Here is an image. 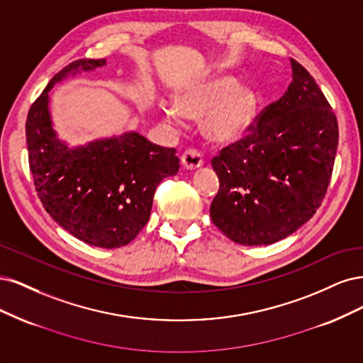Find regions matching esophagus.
I'll list each match as a JSON object with an SVG mask.
<instances>
[{"mask_svg":"<svg viewBox=\"0 0 363 363\" xmlns=\"http://www.w3.org/2000/svg\"><path fill=\"white\" fill-rule=\"evenodd\" d=\"M182 166L186 170H196L199 167L203 166V158L201 152H197L196 149H189L184 152L182 155Z\"/></svg>","mask_w":363,"mask_h":363,"instance_id":"obj_1","label":"esophagus"}]
</instances>
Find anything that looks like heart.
I'll return each mask as SVG.
<instances>
[{"label": "heart", "mask_w": 363, "mask_h": 363, "mask_svg": "<svg viewBox=\"0 0 363 363\" xmlns=\"http://www.w3.org/2000/svg\"><path fill=\"white\" fill-rule=\"evenodd\" d=\"M164 119L181 126L185 118H202L206 138L218 145L238 143L249 134L255 122L258 96L233 77H216L178 93L177 104L162 102Z\"/></svg>", "instance_id": "b5f03b06"}]
</instances>
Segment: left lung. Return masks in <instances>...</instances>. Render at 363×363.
<instances>
[{
	"mask_svg": "<svg viewBox=\"0 0 363 363\" xmlns=\"http://www.w3.org/2000/svg\"><path fill=\"white\" fill-rule=\"evenodd\" d=\"M291 69L288 90L259 114L253 133L211 161L220 189L209 214L242 245L294 233L317 213L332 178L336 116L306 69L296 60Z\"/></svg>",
	"mask_w": 363,
	"mask_h": 363,
	"instance_id": "obj_1",
	"label": "left lung"
}]
</instances>
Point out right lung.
I'll return each instance as SVG.
<instances>
[{"label":"right lung","mask_w":363,"mask_h":363,"mask_svg":"<svg viewBox=\"0 0 363 363\" xmlns=\"http://www.w3.org/2000/svg\"><path fill=\"white\" fill-rule=\"evenodd\" d=\"M107 65L77 60L58 72L31 105L26 123L30 170L43 208L83 242L118 249L147 223L158 184L179 170L177 150L137 131L71 146L54 128L50 90L60 81Z\"/></svg>","instance_id":"right-lung-1"}]
</instances>
